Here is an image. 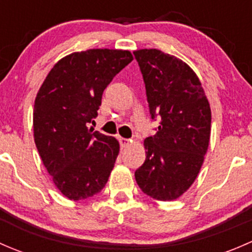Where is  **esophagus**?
Returning <instances> with one entry per match:
<instances>
[{
    "mask_svg": "<svg viewBox=\"0 0 252 252\" xmlns=\"http://www.w3.org/2000/svg\"><path fill=\"white\" fill-rule=\"evenodd\" d=\"M130 142H131L130 139H124V138L119 139V144H121L122 149H126V147H128L129 145H130Z\"/></svg>",
    "mask_w": 252,
    "mask_h": 252,
    "instance_id": "1",
    "label": "esophagus"
}]
</instances>
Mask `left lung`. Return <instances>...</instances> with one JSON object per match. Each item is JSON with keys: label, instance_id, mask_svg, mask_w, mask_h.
Here are the masks:
<instances>
[{"label": "left lung", "instance_id": "8db88e82", "mask_svg": "<svg viewBox=\"0 0 252 252\" xmlns=\"http://www.w3.org/2000/svg\"><path fill=\"white\" fill-rule=\"evenodd\" d=\"M156 134L145 139L146 158L135 171L142 192L159 201L182 196L196 179L210 144L211 108L194 70L156 48L134 51Z\"/></svg>", "mask_w": 252, "mask_h": 252}]
</instances>
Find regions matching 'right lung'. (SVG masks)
I'll use <instances>...</instances> for the list:
<instances>
[{"instance_id": "add662e5", "label": "right lung", "mask_w": 252, "mask_h": 252, "mask_svg": "<svg viewBox=\"0 0 252 252\" xmlns=\"http://www.w3.org/2000/svg\"><path fill=\"white\" fill-rule=\"evenodd\" d=\"M133 61L129 51L93 48L58 61L35 98L34 140L57 189L84 200L105 188L119 154L116 138L94 131L103 90Z\"/></svg>"}]
</instances>
